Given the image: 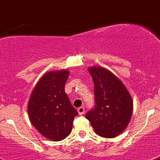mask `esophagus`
Wrapping results in <instances>:
<instances>
[{"label":"esophagus","mask_w":160,"mask_h":160,"mask_svg":"<svg viewBox=\"0 0 160 160\" xmlns=\"http://www.w3.org/2000/svg\"><path fill=\"white\" fill-rule=\"evenodd\" d=\"M77 111H78V114H80V115H82V114H84V107H79L78 109H77Z\"/></svg>","instance_id":"1"}]
</instances>
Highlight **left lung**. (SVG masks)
<instances>
[{
    "label": "left lung",
    "instance_id": "8db88e82",
    "mask_svg": "<svg viewBox=\"0 0 160 160\" xmlns=\"http://www.w3.org/2000/svg\"><path fill=\"white\" fill-rule=\"evenodd\" d=\"M88 71L94 82L95 106L85 117L98 135L116 137L130 122L132 97L122 82L107 68L93 66Z\"/></svg>",
    "mask_w": 160,
    "mask_h": 160
}]
</instances>
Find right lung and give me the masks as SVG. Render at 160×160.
<instances>
[{"label":"right lung","instance_id":"right-lung-1","mask_svg":"<svg viewBox=\"0 0 160 160\" xmlns=\"http://www.w3.org/2000/svg\"><path fill=\"white\" fill-rule=\"evenodd\" d=\"M69 72L50 71L38 81L30 97L28 115L33 126L46 138L62 141L70 134L78 112L65 92Z\"/></svg>","mask_w":160,"mask_h":160}]
</instances>
